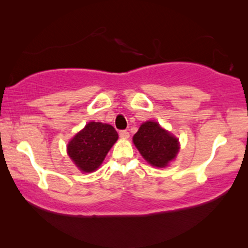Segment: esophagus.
Instances as JSON below:
<instances>
[{
  "instance_id": "obj_1",
  "label": "esophagus",
  "mask_w": 248,
  "mask_h": 248,
  "mask_svg": "<svg viewBox=\"0 0 248 248\" xmlns=\"http://www.w3.org/2000/svg\"><path fill=\"white\" fill-rule=\"evenodd\" d=\"M120 137L122 139H128V137H130V133L126 130H122L120 131Z\"/></svg>"
}]
</instances>
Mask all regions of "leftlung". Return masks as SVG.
<instances>
[{
  "instance_id": "left-lung-1",
  "label": "left lung",
  "mask_w": 248,
  "mask_h": 248,
  "mask_svg": "<svg viewBox=\"0 0 248 248\" xmlns=\"http://www.w3.org/2000/svg\"><path fill=\"white\" fill-rule=\"evenodd\" d=\"M133 142L145 160L155 167H166L177 155V139L157 122H145L134 134Z\"/></svg>"
}]
</instances>
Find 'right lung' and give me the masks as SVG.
Returning <instances> with one entry per match:
<instances>
[{"mask_svg": "<svg viewBox=\"0 0 248 248\" xmlns=\"http://www.w3.org/2000/svg\"><path fill=\"white\" fill-rule=\"evenodd\" d=\"M117 139V132L111 125L90 122L69 142L67 154L80 170L93 171Z\"/></svg>", "mask_w": 248, "mask_h": 248, "instance_id": "obj_1", "label": "right lung"}]
</instances>
